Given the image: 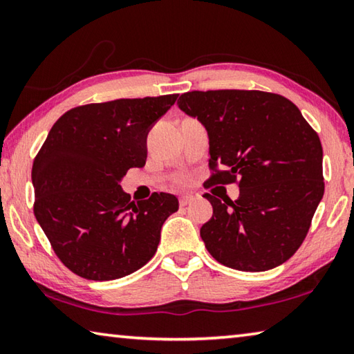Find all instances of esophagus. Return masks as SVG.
<instances>
[{"label": "esophagus", "mask_w": 354, "mask_h": 354, "mask_svg": "<svg viewBox=\"0 0 354 354\" xmlns=\"http://www.w3.org/2000/svg\"><path fill=\"white\" fill-rule=\"evenodd\" d=\"M195 201V196L194 195H183L181 198H179V205L181 206H187V205H190V203H194Z\"/></svg>", "instance_id": "esophagus-1"}]
</instances>
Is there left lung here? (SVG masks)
Here are the masks:
<instances>
[{"label":"left lung","instance_id":"obj_1","mask_svg":"<svg viewBox=\"0 0 354 354\" xmlns=\"http://www.w3.org/2000/svg\"><path fill=\"white\" fill-rule=\"evenodd\" d=\"M178 107L209 137L211 183L239 181L237 200L205 194L214 214L200 236L223 266L266 272L284 263L306 237L323 198V149L298 107L261 91L187 92Z\"/></svg>","mask_w":354,"mask_h":354}]
</instances>
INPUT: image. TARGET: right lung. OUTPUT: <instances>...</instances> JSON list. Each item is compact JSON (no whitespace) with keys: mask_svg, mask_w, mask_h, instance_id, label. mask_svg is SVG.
I'll return each mask as SVG.
<instances>
[{"mask_svg":"<svg viewBox=\"0 0 354 354\" xmlns=\"http://www.w3.org/2000/svg\"><path fill=\"white\" fill-rule=\"evenodd\" d=\"M178 95L75 107L53 124L32 164L34 214L53 250L77 277L109 281L151 259L175 195L131 203L129 169L147 162V136Z\"/></svg>","mask_w":354,"mask_h":354,"instance_id":"add662e5","label":"right lung"}]
</instances>
